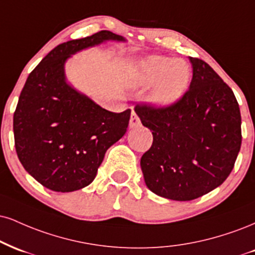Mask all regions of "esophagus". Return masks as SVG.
<instances>
[{"mask_svg": "<svg viewBox=\"0 0 255 255\" xmlns=\"http://www.w3.org/2000/svg\"><path fill=\"white\" fill-rule=\"evenodd\" d=\"M141 122H140V119L139 116L136 115L135 112H131V115H130V121H129V127L130 128H135L137 126H140Z\"/></svg>", "mask_w": 255, "mask_h": 255, "instance_id": "34e87169", "label": "esophagus"}]
</instances>
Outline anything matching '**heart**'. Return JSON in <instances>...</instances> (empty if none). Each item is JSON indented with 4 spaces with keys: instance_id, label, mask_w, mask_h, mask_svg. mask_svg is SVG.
<instances>
[{
    "instance_id": "b5f03b06",
    "label": "heart",
    "mask_w": 255,
    "mask_h": 255,
    "mask_svg": "<svg viewBox=\"0 0 255 255\" xmlns=\"http://www.w3.org/2000/svg\"><path fill=\"white\" fill-rule=\"evenodd\" d=\"M191 70L185 60L161 56L141 59L133 71V82L139 87L154 84L151 102L158 107L176 103L189 87Z\"/></svg>"
}]
</instances>
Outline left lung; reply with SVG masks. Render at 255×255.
Masks as SVG:
<instances>
[{
    "mask_svg": "<svg viewBox=\"0 0 255 255\" xmlns=\"http://www.w3.org/2000/svg\"><path fill=\"white\" fill-rule=\"evenodd\" d=\"M189 90L172 106L137 104L153 134L140 165L147 188L173 201H192L220 186L241 147V114L234 93L198 58L190 57Z\"/></svg>",
    "mask_w": 255,
    "mask_h": 255,
    "instance_id": "8db88e82",
    "label": "left lung"
}]
</instances>
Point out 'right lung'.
<instances>
[{"mask_svg":"<svg viewBox=\"0 0 255 255\" xmlns=\"http://www.w3.org/2000/svg\"><path fill=\"white\" fill-rule=\"evenodd\" d=\"M126 41L101 30L54 47L29 73L14 113L15 148L24 170L45 188L71 192L96 177L104 154L127 131L130 109H103L66 82V60L102 42Z\"/></svg>","mask_w":255,"mask_h":255,"instance_id":"right-lung-1","label":"right lung"}]
</instances>
